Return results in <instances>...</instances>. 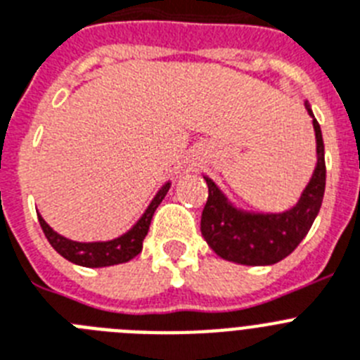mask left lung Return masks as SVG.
<instances>
[{"mask_svg":"<svg viewBox=\"0 0 360 360\" xmlns=\"http://www.w3.org/2000/svg\"><path fill=\"white\" fill-rule=\"evenodd\" d=\"M313 117L311 110L307 108ZM316 135L315 174L295 208L283 214H243L226 203L212 181L207 179L208 199L201 214V234L217 256L243 265L276 264L297 249L322 205L326 161L322 131L313 119Z\"/></svg>","mask_w":360,"mask_h":360,"instance_id":"left-lung-1","label":"left lung"}]
</instances>
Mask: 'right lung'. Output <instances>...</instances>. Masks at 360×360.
Returning <instances> with one entry per match:
<instances>
[{"label":"right lung","instance_id":"obj_1","mask_svg":"<svg viewBox=\"0 0 360 360\" xmlns=\"http://www.w3.org/2000/svg\"><path fill=\"white\" fill-rule=\"evenodd\" d=\"M168 188H170V183H166L159 190V194L155 195L152 205L148 207L144 216L139 219L137 225L129 232H126L124 236L117 238L113 241H104V243H78V241H71L68 238L56 234L44 221L41 216H38V221H40L41 231H44L47 241L53 245V249L60 256L72 262V264L84 265V267H108V265L124 264V262H129L131 258H135L143 250V241L148 234L150 223H152L153 212H155L157 207L165 199Z\"/></svg>","mask_w":360,"mask_h":360}]
</instances>
